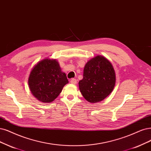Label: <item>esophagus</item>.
Here are the masks:
<instances>
[{"label": "esophagus", "mask_w": 151, "mask_h": 151, "mask_svg": "<svg viewBox=\"0 0 151 151\" xmlns=\"http://www.w3.org/2000/svg\"><path fill=\"white\" fill-rule=\"evenodd\" d=\"M70 82H71V83H72V84L76 85V83H77V80L76 79H75V78H73V79H71L70 80Z\"/></svg>", "instance_id": "obj_1"}]
</instances>
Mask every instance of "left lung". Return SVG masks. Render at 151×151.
I'll use <instances>...</instances> for the list:
<instances>
[{
	"label": "left lung",
	"mask_w": 151,
	"mask_h": 151,
	"mask_svg": "<svg viewBox=\"0 0 151 151\" xmlns=\"http://www.w3.org/2000/svg\"><path fill=\"white\" fill-rule=\"evenodd\" d=\"M116 75L110 61L103 56L89 60L83 70V78L79 81L80 90L90 103L101 101L113 91Z\"/></svg>",
	"instance_id": "8db88e82"
}]
</instances>
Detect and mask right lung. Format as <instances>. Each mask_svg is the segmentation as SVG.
Segmentation results:
<instances>
[{"instance_id": "add662e5", "label": "right lung", "mask_w": 151, "mask_h": 151, "mask_svg": "<svg viewBox=\"0 0 151 151\" xmlns=\"http://www.w3.org/2000/svg\"><path fill=\"white\" fill-rule=\"evenodd\" d=\"M68 83L58 61L44 59L35 65L29 78V88L39 101L51 103L58 97L63 86Z\"/></svg>"}]
</instances>
